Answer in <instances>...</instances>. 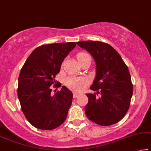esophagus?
<instances>
[{
	"label": "esophagus",
	"instance_id": "1",
	"mask_svg": "<svg viewBox=\"0 0 151 151\" xmlns=\"http://www.w3.org/2000/svg\"><path fill=\"white\" fill-rule=\"evenodd\" d=\"M80 94H79V93H77V92H73V98L74 99H76V98H77V97H78L79 96H80Z\"/></svg>",
	"mask_w": 151,
	"mask_h": 151
}]
</instances>
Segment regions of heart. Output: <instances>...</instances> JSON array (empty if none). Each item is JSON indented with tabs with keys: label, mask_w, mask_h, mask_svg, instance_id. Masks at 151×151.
<instances>
[{
	"label": "heart",
	"mask_w": 151,
	"mask_h": 151,
	"mask_svg": "<svg viewBox=\"0 0 151 151\" xmlns=\"http://www.w3.org/2000/svg\"><path fill=\"white\" fill-rule=\"evenodd\" d=\"M90 57L86 53H80L78 55V59L79 62L84 59L85 58ZM65 83L69 88L76 91H82L85 88L86 86L88 83V80L83 78H73L69 77L65 79Z\"/></svg>",
	"instance_id": "obj_1"
}]
</instances>
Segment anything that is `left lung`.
<instances>
[{"instance_id":"obj_1","label":"left lung","mask_w":151,"mask_h":151,"mask_svg":"<svg viewBox=\"0 0 151 151\" xmlns=\"http://www.w3.org/2000/svg\"><path fill=\"white\" fill-rule=\"evenodd\" d=\"M96 63V76L90 89L101 94L88 93L85 106L87 117L100 126H108L120 121L128 110L133 85L128 68L111 45L99 41L78 42Z\"/></svg>"}]
</instances>
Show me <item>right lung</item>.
Here are the masks:
<instances>
[{"instance_id":"add662e5","label":"right lung","mask_w":151,"mask_h":151,"mask_svg":"<svg viewBox=\"0 0 151 151\" xmlns=\"http://www.w3.org/2000/svg\"><path fill=\"white\" fill-rule=\"evenodd\" d=\"M76 46V42H71L39 46L21 69L18 98L26 119L36 128L50 130L65 121L72 92L63 86L61 91L52 96L50 86L56 83L55 76L60 71L63 61Z\"/></svg>"}]
</instances>
